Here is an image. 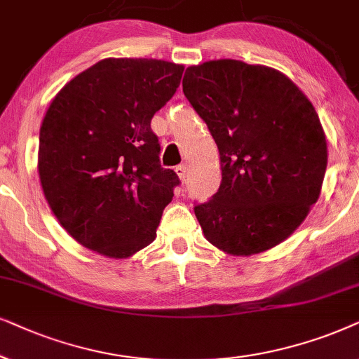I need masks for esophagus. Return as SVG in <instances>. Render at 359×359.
<instances>
[{"mask_svg": "<svg viewBox=\"0 0 359 359\" xmlns=\"http://www.w3.org/2000/svg\"><path fill=\"white\" fill-rule=\"evenodd\" d=\"M175 172H177V175H179V179L184 180L187 179V165H184V164H180V165H177L175 167Z\"/></svg>", "mask_w": 359, "mask_h": 359, "instance_id": "1", "label": "esophagus"}]
</instances>
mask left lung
I'll use <instances>...</instances> for the list:
<instances>
[{"label": "left lung", "mask_w": 359, "mask_h": 359, "mask_svg": "<svg viewBox=\"0 0 359 359\" xmlns=\"http://www.w3.org/2000/svg\"><path fill=\"white\" fill-rule=\"evenodd\" d=\"M184 95L218 146L222 184L195 217L226 255L283 243L317 202L327 137L313 104L283 72L219 59L185 70Z\"/></svg>", "instance_id": "obj_1"}]
</instances>
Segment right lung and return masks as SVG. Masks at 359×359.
Segmentation results:
<instances>
[{
	"instance_id": "add662e5",
	"label": "right lung",
	"mask_w": 359,
	"mask_h": 359,
	"mask_svg": "<svg viewBox=\"0 0 359 359\" xmlns=\"http://www.w3.org/2000/svg\"><path fill=\"white\" fill-rule=\"evenodd\" d=\"M184 65L103 59L72 79L47 109L37 169L52 213L76 243L123 259L156 240L180 184L161 167L151 119L179 87Z\"/></svg>"
}]
</instances>
